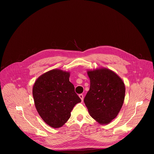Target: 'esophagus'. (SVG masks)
Instances as JSON below:
<instances>
[{"label":"esophagus","instance_id":"34e87169","mask_svg":"<svg viewBox=\"0 0 154 154\" xmlns=\"http://www.w3.org/2000/svg\"><path fill=\"white\" fill-rule=\"evenodd\" d=\"M79 97H80V98L81 99V100H82V101H83V95L82 94H79Z\"/></svg>","mask_w":154,"mask_h":154}]
</instances>
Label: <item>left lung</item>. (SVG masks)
<instances>
[{
  "label": "left lung",
  "mask_w": 154,
  "mask_h": 154,
  "mask_svg": "<svg viewBox=\"0 0 154 154\" xmlns=\"http://www.w3.org/2000/svg\"><path fill=\"white\" fill-rule=\"evenodd\" d=\"M90 88L84 102L91 117L101 124L115 119L122 106L125 86L121 79L108 69L88 71Z\"/></svg>",
  "instance_id": "obj_1"
}]
</instances>
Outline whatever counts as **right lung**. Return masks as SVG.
Wrapping results in <instances>:
<instances>
[{
  "instance_id": "add662e5",
  "label": "right lung",
  "mask_w": 154,
  "mask_h": 154,
  "mask_svg": "<svg viewBox=\"0 0 154 154\" xmlns=\"http://www.w3.org/2000/svg\"><path fill=\"white\" fill-rule=\"evenodd\" d=\"M69 78V72L54 69L41 75L33 87L37 112L44 121L54 128L66 122L75 105L81 102Z\"/></svg>"
}]
</instances>
